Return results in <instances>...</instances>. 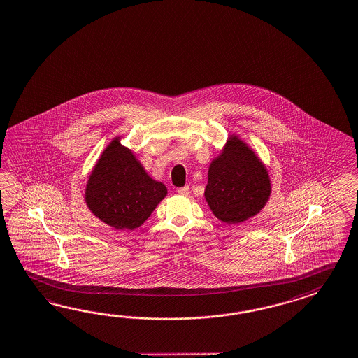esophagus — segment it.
Here are the masks:
<instances>
[{"label": "esophagus", "instance_id": "esophagus-1", "mask_svg": "<svg viewBox=\"0 0 358 358\" xmlns=\"http://www.w3.org/2000/svg\"><path fill=\"white\" fill-rule=\"evenodd\" d=\"M177 192L181 195H187L190 192V187L189 186H183V187H178Z\"/></svg>", "mask_w": 358, "mask_h": 358}]
</instances>
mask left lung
<instances>
[{"label": "left lung", "mask_w": 358, "mask_h": 358, "mask_svg": "<svg viewBox=\"0 0 358 358\" xmlns=\"http://www.w3.org/2000/svg\"><path fill=\"white\" fill-rule=\"evenodd\" d=\"M271 185L267 169L238 137H231L208 172L206 199L224 223L244 222L267 203Z\"/></svg>", "instance_id": "left-lung-1"}]
</instances>
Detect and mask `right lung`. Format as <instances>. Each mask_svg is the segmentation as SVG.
I'll return each instance as SVG.
<instances>
[{
    "mask_svg": "<svg viewBox=\"0 0 358 358\" xmlns=\"http://www.w3.org/2000/svg\"><path fill=\"white\" fill-rule=\"evenodd\" d=\"M166 195L167 187L150 178L118 140L103 151L86 187V203L92 213L118 230L141 226Z\"/></svg>",
    "mask_w": 358,
    "mask_h": 358,
    "instance_id": "add662e5",
    "label": "right lung"
}]
</instances>
